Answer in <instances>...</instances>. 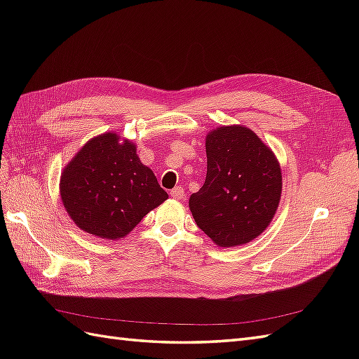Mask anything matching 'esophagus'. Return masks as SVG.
Here are the masks:
<instances>
[{
	"label": "esophagus",
	"instance_id": "esophagus-1",
	"mask_svg": "<svg viewBox=\"0 0 359 359\" xmlns=\"http://www.w3.org/2000/svg\"><path fill=\"white\" fill-rule=\"evenodd\" d=\"M170 196L173 198V199H182L184 198V189L182 187H175V189H172L170 190Z\"/></svg>",
	"mask_w": 359,
	"mask_h": 359
}]
</instances>
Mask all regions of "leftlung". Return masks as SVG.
<instances>
[{
  "label": "left lung",
  "mask_w": 359,
  "mask_h": 359,
  "mask_svg": "<svg viewBox=\"0 0 359 359\" xmlns=\"http://www.w3.org/2000/svg\"><path fill=\"white\" fill-rule=\"evenodd\" d=\"M206 178L189 201L193 219L219 247L247 244L278 208L281 169L257 135L224 126L206 135Z\"/></svg>",
  "instance_id": "left-lung-1"
}]
</instances>
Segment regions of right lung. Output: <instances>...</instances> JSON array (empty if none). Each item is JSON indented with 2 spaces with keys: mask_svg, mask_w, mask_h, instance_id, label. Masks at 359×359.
Here are the masks:
<instances>
[{
  "mask_svg": "<svg viewBox=\"0 0 359 359\" xmlns=\"http://www.w3.org/2000/svg\"><path fill=\"white\" fill-rule=\"evenodd\" d=\"M64 208L82 231L118 240L160 203L168 193L148 166L140 163L136 145L119 142L116 133H103L86 142L60 181Z\"/></svg>",
  "mask_w": 359,
  "mask_h": 359,
  "instance_id": "add662e5",
  "label": "right lung"
}]
</instances>
